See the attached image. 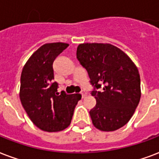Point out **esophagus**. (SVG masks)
Instances as JSON below:
<instances>
[{
  "mask_svg": "<svg viewBox=\"0 0 159 159\" xmlns=\"http://www.w3.org/2000/svg\"><path fill=\"white\" fill-rule=\"evenodd\" d=\"M81 94H82V98H84L85 97H87V94H88V93H86L85 91H82V92H81Z\"/></svg>",
  "mask_w": 159,
  "mask_h": 159,
  "instance_id": "obj_1",
  "label": "esophagus"
}]
</instances>
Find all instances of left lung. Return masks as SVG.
I'll list each match as a JSON object with an SVG mask.
<instances>
[{
  "label": "left lung",
  "mask_w": 159,
  "mask_h": 159,
  "mask_svg": "<svg viewBox=\"0 0 159 159\" xmlns=\"http://www.w3.org/2000/svg\"><path fill=\"white\" fill-rule=\"evenodd\" d=\"M77 58L88 71L94 88L91 94L97 103L89 112L94 127L105 132L123 127L141 98L140 76L135 64L123 51L108 43L80 44Z\"/></svg>",
  "instance_id": "1"
}]
</instances>
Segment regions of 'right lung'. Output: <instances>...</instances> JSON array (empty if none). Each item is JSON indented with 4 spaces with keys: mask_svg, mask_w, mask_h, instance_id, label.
Wrapping results in <instances>:
<instances>
[{
    "mask_svg": "<svg viewBox=\"0 0 159 159\" xmlns=\"http://www.w3.org/2000/svg\"><path fill=\"white\" fill-rule=\"evenodd\" d=\"M69 45L47 43L31 56L20 75V99L35 125L46 132H59L71 123L74 109L82 95L57 93L53 81V62Z\"/></svg>",
    "mask_w": 159,
    "mask_h": 159,
    "instance_id": "obj_1",
    "label": "right lung"
}]
</instances>
